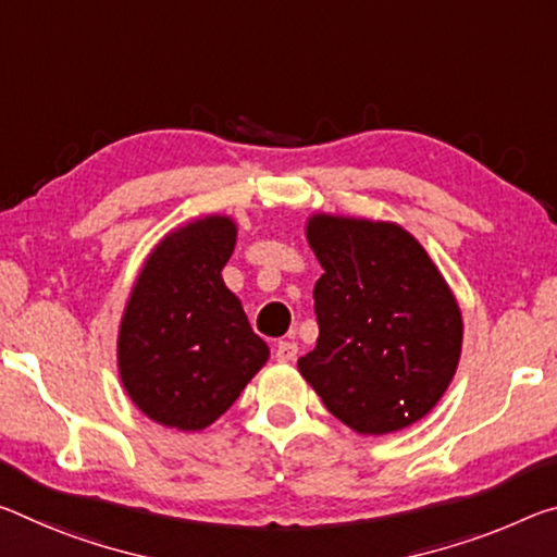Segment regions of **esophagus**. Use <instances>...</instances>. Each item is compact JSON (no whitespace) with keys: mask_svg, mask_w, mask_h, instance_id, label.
Wrapping results in <instances>:
<instances>
[{"mask_svg":"<svg viewBox=\"0 0 557 557\" xmlns=\"http://www.w3.org/2000/svg\"><path fill=\"white\" fill-rule=\"evenodd\" d=\"M275 359L282 361V364L295 361L297 359V342H280L275 347Z\"/></svg>","mask_w":557,"mask_h":557,"instance_id":"esophagus-1","label":"esophagus"}]
</instances>
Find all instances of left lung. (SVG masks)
Segmentation results:
<instances>
[{"instance_id": "8db88e82", "label": "left lung", "mask_w": 557, "mask_h": 557, "mask_svg": "<svg viewBox=\"0 0 557 557\" xmlns=\"http://www.w3.org/2000/svg\"><path fill=\"white\" fill-rule=\"evenodd\" d=\"M307 243L320 337L297 367L351 431L382 436L434 409L461 359L463 320L417 237L384 220L317 213Z\"/></svg>"}]
</instances>
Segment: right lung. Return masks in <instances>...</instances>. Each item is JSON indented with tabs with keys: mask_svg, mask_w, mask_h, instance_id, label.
<instances>
[{
	"mask_svg": "<svg viewBox=\"0 0 557 557\" xmlns=\"http://www.w3.org/2000/svg\"><path fill=\"white\" fill-rule=\"evenodd\" d=\"M235 237L233 218L193 220L153 247L131 289L119 374L131 401L161 426H210L270 357L220 275Z\"/></svg>",
	"mask_w": 557,
	"mask_h": 557,
	"instance_id": "1",
	"label": "right lung"
}]
</instances>
